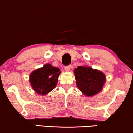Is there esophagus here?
Instances as JSON below:
<instances>
[{"label": "esophagus", "instance_id": "esophagus-1", "mask_svg": "<svg viewBox=\"0 0 133 133\" xmlns=\"http://www.w3.org/2000/svg\"><path fill=\"white\" fill-rule=\"evenodd\" d=\"M64 69H65V70L66 71H69L70 69H71V65H68V66H65Z\"/></svg>", "mask_w": 133, "mask_h": 133}]
</instances>
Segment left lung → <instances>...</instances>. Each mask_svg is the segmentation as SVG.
Listing matches in <instances>:
<instances>
[{
  "instance_id": "obj_1",
  "label": "left lung",
  "mask_w": 133,
  "mask_h": 133,
  "mask_svg": "<svg viewBox=\"0 0 133 133\" xmlns=\"http://www.w3.org/2000/svg\"><path fill=\"white\" fill-rule=\"evenodd\" d=\"M76 84L86 96H95L102 89L105 83L104 73L86 66H79L74 70Z\"/></svg>"
}]
</instances>
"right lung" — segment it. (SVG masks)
Instances as JSON below:
<instances>
[{
  "label": "right lung",
  "mask_w": 133,
  "mask_h": 133,
  "mask_svg": "<svg viewBox=\"0 0 133 133\" xmlns=\"http://www.w3.org/2000/svg\"><path fill=\"white\" fill-rule=\"evenodd\" d=\"M60 73L59 68L50 64H45L42 68L34 70L29 76L32 89L39 95L47 94L57 86Z\"/></svg>",
  "instance_id": "obj_1"
}]
</instances>
